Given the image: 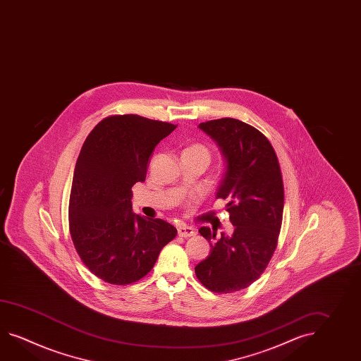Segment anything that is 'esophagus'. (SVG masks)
<instances>
[{"mask_svg": "<svg viewBox=\"0 0 361 361\" xmlns=\"http://www.w3.org/2000/svg\"><path fill=\"white\" fill-rule=\"evenodd\" d=\"M177 233H178V235H180V237H183V238L192 237V235L195 234V232H194V228L185 224L178 225V228H177Z\"/></svg>", "mask_w": 361, "mask_h": 361, "instance_id": "1", "label": "esophagus"}]
</instances>
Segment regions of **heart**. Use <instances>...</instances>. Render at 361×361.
Returning <instances> with one entry per match:
<instances>
[{"mask_svg":"<svg viewBox=\"0 0 361 361\" xmlns=\"http://www.w3.org/2000/svg\"><path fill=\"white\" fill-rule=\"evenodd\" d=\"M185 152H200L202 155H204V157H207V158H209V152H207V149H206L204 146H200V145H194V146H190V147H188Z\"/></svg>","mask_w":361,"mask_h":361,"instance_id":"b5f03b06","label":"heart"}]
</instances>
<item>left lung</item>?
<instances>
[{
  "label": "left lung",
  "instance_id": "1",
  "mask_svg": "<svg viewBox=\"0 0 361 361\" xmlns=\"http://www.w3.org/2000/svg\"><path fill=\"white\" fill-rule=\"evenodd\" d=\"M198 128L219 146L225 169L216 200H228L232 234L200 228L209 240V257L195 265V274L215 293L246 288L264 272L277 246L283 212V184L272 145L257 129L224 118L200 123Z\"/></svg>",
  "mask_w": 361,
  "mask_h": 361
}]
</instances>
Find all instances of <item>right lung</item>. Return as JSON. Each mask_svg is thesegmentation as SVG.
Instances as JSON below:
<instances>
[{"mask_svg":"<svg viewBox=\"0 0 361 361\" xmlns=\"http://www.w3.org/2000/svg\"><path fill=\"white\" fill-rule=\"evenodd\" d=\"M176 126L137 115L99 121L81 147L70 195V232L89 271L112 285L150 272L176 237L173 225L132 211L130 192L144 183L155 146Z\"/></svg>","mask_w":361,"mask_h":361,"instance_id":"obj_1","label":"right lung"}]
</instances>
